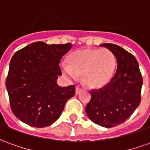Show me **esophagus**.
I'll return each mask as SVG.
<instances>
[{
    "instance_id": "esophagus-1",
    "label": "esophagus",
    "mask_w": 150,
    "mask_h": 150,
    "mask_svg": "<svg viewBox=\"0 0 150 150\" xmlns=\"http://www.w3.org/2000/svg\"><path fill=\"white\" fill-rule=\"evenodd\" d=\"M81 91H82V88H81L80 87L77 86V87H76V88H75V94H76V95H78L79 93H80Z\"/></svg>"
}]
</instances>
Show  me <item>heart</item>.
I'll return each instance as SVG.
<instances>
[{"label":"heart","mask_w":150,"mask_h":150,"mask_svg":"<svg viewBox=\"0 0 150 150\" xmlns=\"http://www.w3.org/2000/svg\"><path fill=\"white\" fill-rule=\"evenodd\" d=\"M68 64H62L65 75L71 79L82 76L86 87L98 89L110 81L116 67V59L107 49H82L70 54Z\"/></svg>","instance_id":"heart-1"}]
</instances>
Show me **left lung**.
Here are the masks:
<instances>
[{"label": "left lung", "mask_w": 150, "mask_h": 150, "mask_svg": "<svg viewBox=\"0 0 150 150\" xmlns=\"http://www.w3.org/2000/svg\"><path fill=\"white\" fill-rule=\"evenodd\" d=\"M100 45L114 53L117 70L106 85L91 90V100L85 111L96 124L113 127L125 122L140 105L143 79L138 62L132 54L114 44Z\"/></svg>", "instance_id": "obj_1"}]
</instances>
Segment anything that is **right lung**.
<instances>
[{"label": "right lung", "mask_w": 150, "mask_h": 150, "mask_svg": "<svg viewBox=\"0 0 150 150\" xmlns=\"http://www.w3.org/2000/svg\"><path fill=\"white\" fill-rule=\"evenodd\" d=\"M71 43L34 42L13 54L6 85L11 110L29 126L45 127L60 117L66 102L75 96V85L60 87L59 63Z\"/></svg>", "instance_id": "right-lung-1"}]
</instances>
